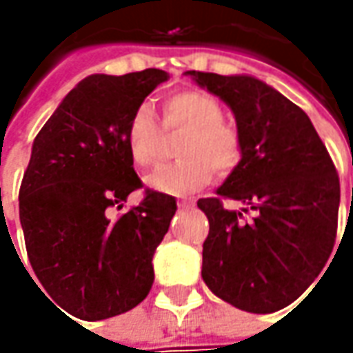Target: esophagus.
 <instances>
[{
	"mask_svg": "<svg viewBox=\"0 0 353 353\" xmlns=\"http://www.w3.org/2000/svg\"><path fill=\"white\" fill-rule=\"evenodd\" d=\"M190 206H194V202H190V200H183V202H179V208H190Z\"/></svg>",
	"mask_w": 353,
	"mask_h": 353,
	"instance_id": "obj_1",
	"label": "esophagus"
}]
</instances>
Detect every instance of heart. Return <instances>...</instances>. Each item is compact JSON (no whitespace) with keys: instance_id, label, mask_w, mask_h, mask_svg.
I'll list each match as a JSON object with an SVG mask.
<instances>
[{"instance_id":"1","label":"heart","mask_w":353,"mask_h":353,"mask_svg":"<svg viewBox=\"0 0 353 353\" xmlns=\"http://www.w3.org/2000/svg\"><path fill=\"white\" fill-rule=\"evenodd\" d=\"M163 129L184 135L176 155L181 161L165 165L147 176V186L170 196H188L214 181V169L228 176L241 161V135L236 125L224 119L222 105L210 94L184 90L163 102ZM125 145L131 161L141 167H153L163 151V131L153 112L137 108L125 128Z\"/></svg>"}]
</instances>
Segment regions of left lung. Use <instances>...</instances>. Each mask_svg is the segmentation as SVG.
<instances>
[{
  "instance_id": "obj_1",
  "label": "left lung",
  "mask_w": 353,
  "mask_h": 353,
  "mask_svg": "<svg viewBox=\"0 0 353 353\" xmlns=\"http://www.w3.org/2000/svg\"><path fill=\"white\" fill-rule=\"evenodd\" d=\"M186 74L232 108L243 147L218 196L198 200L210 224L202 279L236 308L281 310L330 259L340 206L336 167L308 116L277 90L245 74ZM222 197L248 208L225 211Z\"/></svg>"
}]
</instances>
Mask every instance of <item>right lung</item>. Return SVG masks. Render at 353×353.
I'll return each instance as SVG.
<instances>
[{
  "mask_svg": "<svg viewBox=\"0 0 353 353\" xmlns=\"http://www.w3.org/2000/svg\"><path fill=\"white\" fill-rule=\"evenodd\" d=\"M167 80L159 68L88 76L34 137L19 188L27 255L48 296L76 319L123 314L151 291L153 253L169 232L176 200L145 190L141 204L125 214L112 218L110 208L119 210L143 186L125 128Z\"/></svg>",
  "mask_w": 353,
  "mask_h": 353,
  "instance_id": "right-lung-1",
  "label": "right lung"
}]
</instances>
